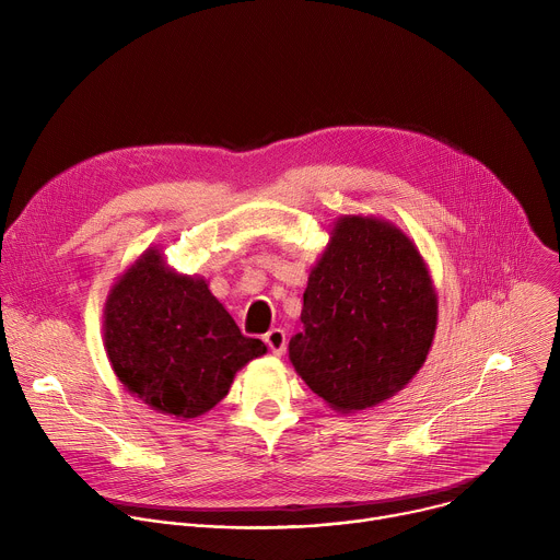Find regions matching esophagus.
Masks as SVG:
<instances>
[{"mask_svg":"<svg viewBox=\"0 0 560 560\" xmlns=\"http://www.w3.org/2000/svg\"><path fill=\"white\" fill-rule=\"evenodd\" d=\"M264 341L268 343V348L272 350V354L281 357V354L285 352V343H288V339H285V332H283L281 328H272V330L264 337Z\"/></svg>","mask_w":560,"mask_h":560,"instance_id":"esophagus-1","label":"esophagus"}]
</instances>
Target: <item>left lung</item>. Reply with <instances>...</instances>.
Returning a JSON list of instances; mask_svg holds the SVG:
<instances>
[{
	"label": "left lung",
	"instance_id": "left-lung-1",
	"mask_svg": "<svg viewBox=\"0 0 560 560\" xmlns=\"http://www.w3.org/2000/svg\"><path fill=\"white\" fill-rule=\"evenodd\" d=\"M436 307L412 238L389 221L346 214L310 270L303 332L290 339V361L332 410L374 408L425 363Z\"/></svg>",
	"mask_w": 560,
	"mask_h": 560
}]
</instances>
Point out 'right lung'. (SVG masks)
Returning a JSON list of instances; mask_svg holds the SVG:
<instances>
[{
    "mask_svg": "<svg viewBox=\"0 0 560 560\" xmlns=\"http://www.w3.org/2000/svg\"><path fill=\"white\" fill-rule=\"evenodd\" d=\"M104 346L124 387L182 421L212 410L234 374L268 352L244 337L201 277L179 275L148 248L113 285Z\"/></svg>",
    "mask_w": 560,
    "mask_h": 560,
    "instance_id": "add662e5",
    "label": "right lung"
}]
</instances>
